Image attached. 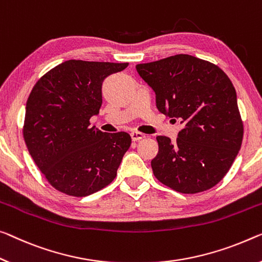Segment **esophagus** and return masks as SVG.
Masks as SVG:
<instances>
[{
	"label": "esophagus",
	"mask_w": 262,
	"mask_h": 262,
	"mask_svg": "<svg viewBox=\"0 0 262 262\" xmlns=\"http://www.w3.org/2000/svg\"><path fill=\"white\" fill-rule=\"evenodd\" d=\"M131 138L134 142H138V140L145 138V135L142 134V132H138V131H134L131 132Z\"/></svg>",
	"instance_id": "esophagus-1"
}]
</instances>
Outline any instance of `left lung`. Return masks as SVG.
Segmentation results:
<instances>
[{"mask_svg":"<svg viewBox=\"0 0 262 262\" xmlns=\"http://www.w3.org/2000/svg\"><path fill=\"white\" fill-rule=\"evenodd\" d=\"M136 69L156 92L158 110L184 124L176 143L157 137L159 151L151 162L156 178L187 194L215 186L231 168L244 137L231 79L215 64L184 54Z\"/></svg>","mask_w":262,"mask_h":262,"instance_id":"8db88e82","label":"left lung"}]
</instances>
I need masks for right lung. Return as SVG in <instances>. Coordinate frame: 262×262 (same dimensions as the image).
Wrapping results in <instances>:
<instances>
[{"instance_id":"1","label":"right lung","mask_w":262,"mask_h":262,"mask_svg":"<svg viewBox=\"0 0 262 262\" xmlns=\"http://www.w3.org/2000/svg\"><path fill=\"white\" fill-rule=\"evenodd\" d=\"M127 66L70 59L34 85L27 100L23 138L35 164L57 191L90 195L117 176L131 137L90 127V118L102 106L103 80Z\"/></svg>"}]
</instances>
